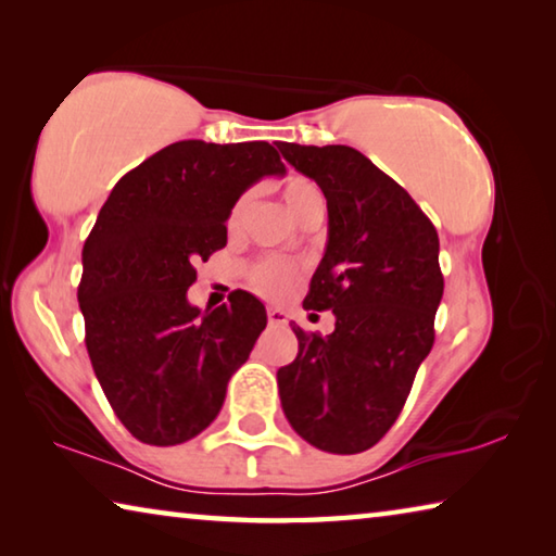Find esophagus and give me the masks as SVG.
<instances>
[{"label":"esophagus","instance_id":"esophagus-1","mask_svg":"<svg viewBox=\"0 0 556 556\" xmlns=\"http://www.w3.org/2000/svg\"><path fill=\"white\" fill-rule=\"evenodd\" d=\"M267 321H269L271 326H285V324L289 321V316H287L285 308L269 306V308H267Z\"/></svg>","mask_w":556,"mask_h":556}]
</instances>
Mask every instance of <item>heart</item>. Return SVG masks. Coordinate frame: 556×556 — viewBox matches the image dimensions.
I'll use <instances>...</instances> for the list:
<instances>
[{"label": "heart", "mask_w": 556, "mask_h": 556, "mask_svg": "<svg viewBox=\"0 0 556 556\" xmlns=\"http://www.w3.org/2000/svg\"><path fill=\"white\" fill-rule=\"evenodd\" d=\"M316 195H321L318 191V186L314 181H308L304 176H289L285 186H281V199H285L287 208L291 211V215H296V211L301 205L308 203ZM244 213H248V199H240L238 203L232 205V213H230V225H240V220L244 218ZM291 275H294V267L287 265V262L281 260H262L257 269H255V281L262 291H269V294H279L281 289L289 285Z\"/></svg>", "instance_id": "1"}]
</instances>
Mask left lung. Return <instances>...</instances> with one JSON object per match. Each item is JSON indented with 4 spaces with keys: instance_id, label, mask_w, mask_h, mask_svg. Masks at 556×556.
Here are the masks:
<instances>
[{
    "instance_id": "left-lung-1",
    "label": "left lung",
    "mask_w": 556,
    "mask_h": 556,
    "mask_svg": "<svg viewBox=\"0 0 556 556\" xmlns=\"http://www.w3.org/2000/svg\"><path fill=\"white\" fill-rule=\"evenodd\" d=\"M279 152L326 195L328 244L304 308L336 314L331 336L294 328L299 353L277 370L281 409L312 446L361 454L397 421L434 345L439 235L357 149L281 142Z\"/></svg>"
}]
</instances>
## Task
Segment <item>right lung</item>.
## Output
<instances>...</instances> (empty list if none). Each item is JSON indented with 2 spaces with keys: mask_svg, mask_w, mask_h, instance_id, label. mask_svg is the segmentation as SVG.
I'll return each instance as SVG.
<instances>
[{
  "mask_svg": "<svg viewBox=\"0 0 556 556\" xmlns=\"http://www.w3.org/2000/svg\"><path fill=\"white\" fill-rule=\"evenodd\" d=\"M287 168L267 142L164 147L112 188L83 248L86 345L102 392L135 439L174 446L218 417L228 380L265 331L248 291L201 314L186 291L195 262L228 242L232 205Z\"/></svg>",
  "mask_w": 556,
  "mask_h": 556,
  "instance_id": "add662e5",
  "label": "right lung"
}]
</instances>
